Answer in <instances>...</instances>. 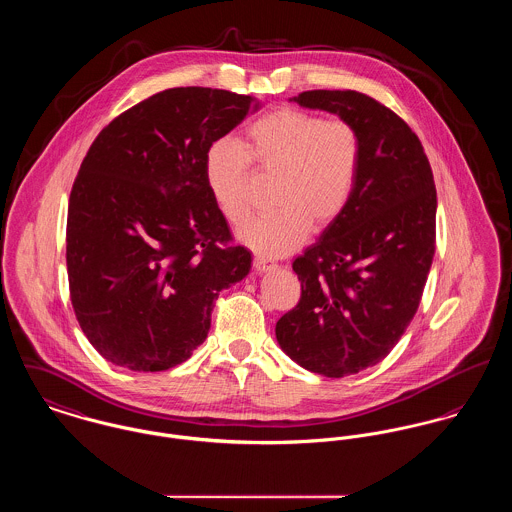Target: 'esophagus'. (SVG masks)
<instances>
[{"label": "esophagus", "instance_id": "esophagus-1", "mask_svg": "<svg viewBox=\"0 0 512 512\" xmlns=\"http://www.w3.org/2000/svg\"><path fill=\"white\" fill-rule=\"evenodd\" d=\"M252 264H254V270H256L258 274L268 272V270H274V268L278 266L274 260H270V258H266V256H256Z\"/></svg>", "mask_w": 512, "mask_h": 512}]
</instances>
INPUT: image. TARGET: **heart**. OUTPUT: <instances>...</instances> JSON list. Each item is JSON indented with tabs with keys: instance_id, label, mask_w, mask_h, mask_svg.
Listing matches in <instances>:
<instances>
[{
	"instance_id": "1",
	"label": "heart",
	"mask_w": 512,
	"mask_h": 512,
	"mask_svg": "<svg viewBox=\"0 0 512 512\" xmlns=\"http://www.w3.org/2000/svg\"><path fill=\"white\" fill-rule=\"evenodd\" d=\"M360 162L362 142L350 123L287 107L252 121L236 144H213L205 182L223 217L236 225L250 211L248 164L276 176L270 193L276 211L244 223L238 238L260 254L278 256L344 213Z\"/></svg>"
}]
</instances>
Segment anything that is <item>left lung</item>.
<instances>
[{
  "label": "left lung",
  "instance_id": "left-lung-1",
  "mask_svg": "<svg viewBox=\"0 0 512 512\" xmlns=\"http://www.w3.org/2000/svg\"><path fill=\"white\" fill-rule=\"evenodd\" d=\"M303 107L336 113L362 142L344 213L293 262L301 299L276 325L301 368L344 377L379 364L419 309L436 250V187L413 129L354 90H311Z\"/></svg>",
  "mask_w": 512,
  "mask_h": 512
}]
</instances>
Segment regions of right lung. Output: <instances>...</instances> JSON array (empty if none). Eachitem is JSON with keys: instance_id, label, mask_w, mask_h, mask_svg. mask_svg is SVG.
<instances>
[{"instance_id": "add662e5", "label": "right lung", "mask_w": 512, "mask_h": 512, "mask_svg": "<svg viewBox=\"0 0 512 512\" xmlns=\"http://www.w3.org/2000/svg\"><path fill=\"white\" fill-rule=\"evenodd\" d=\"M258 109L252 95L172 88L115 117L70 191L66 266L93 348L133 372L193 354L219 293L250 272L207 182L205 156Z\"/></svg>"}]
</instances>
